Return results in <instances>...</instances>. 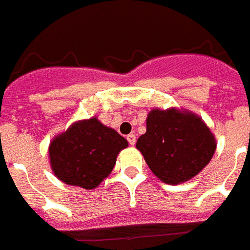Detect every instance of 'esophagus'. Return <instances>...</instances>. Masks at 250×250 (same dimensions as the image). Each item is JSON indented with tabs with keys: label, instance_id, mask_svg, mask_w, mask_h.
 I'll use <instances>...</instances> for the list:
<instances>
[{
	"label": "esophagus",
	"instance_id": "esophagus-1",
	"mask_svg": "<svg viewBox=\"0 0 250 250\" xmlns=\"http://www.w3.org/2000/svg\"><path fill=\"white\" fill-rule=\"evenodd\" d=\"M126 139H127V142H129V145H131V146H134L135 141H137V139H135V134H129L126 137Z\"/></svg>",
	"mask_w": 250,
	"mask_h": 250
}]
</instances>
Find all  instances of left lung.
Instances as JSON below:
<instances>
[{
	"mask_svg": "<svg viewBox=\"0 0 250 250\" xmlns=\"http://www.w3.org/2000/svg\"><path fill=\"white\" fill-rule=\"evenodd\" d=\"M215 147L214 135L200 117L175 108L152 109L147 117V131L137 142L153 174L169 185L200 173Z\"/></svg>",
	"mask_w": 250,
	"mask_h": 250,
	"instance_id": "obj_1",
	"label": "left lung"
}]
</instances>
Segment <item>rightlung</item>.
Masks as SVG:
<instances>
[{
  "mask_svg": "<svg viewBox=\"0 0 250 250\" xmlns=\"http://www.w3.org/2000/svg\"><path fill=\"white\" fill-rule=\"evenodd\" d=\"M127 141L97 119L73 124L50 143V164L54 174L67 185L95 188L108 177Z\"/></svg>",
  "mask_w": 250,
  "mask_h": 250,
  "instance_id": "obj_1",
  "label": "right lung"
}]
</instances>
